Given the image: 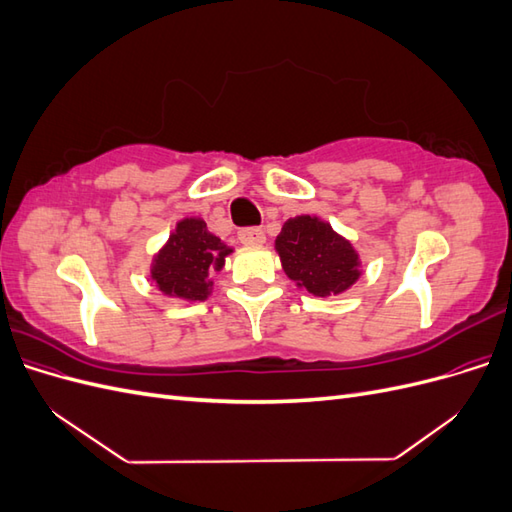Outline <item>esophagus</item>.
<instances>
[{
  "instance_id": "1",
  "label": "esophagus",
  "mask_w": 512,
  "mask_h": 512,
  "mask_svg": "<svg viewBox=\"0 0 512 512\" xmlns=\"http://www.w3.org/2000/svg\"><path fill=\"white\" fill-rule=\"evenodd\" d=\"M239 241L243 245H262L265 243V232L260 228H243L239 230Z\"/></svg>"
}]
</instances>
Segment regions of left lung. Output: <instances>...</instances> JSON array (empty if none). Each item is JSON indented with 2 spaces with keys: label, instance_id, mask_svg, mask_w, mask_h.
Wrapping results in <instances>:
<instances>
[{
  "label": "left lung",
  "instance_id": "obj_1",
  "mask_svg": "<svg viewBox=\"0 0 512 512\" xmlns=\"http://www.w3.org/2000/svg\"><path fill=\"white\" fill-rule=\"evenodd\" d=\"M282 269L314 297L346 292L361 277V258L352 243L316 215L290 218L275 239Z\"/></svg>",
  "mask_w": 512,
  "mask_h": 512
}]
</instances>
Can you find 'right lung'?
<instances>
[{
  "label": "right lung",
  "mask_w": 512,
  "mask_h": 512,
  "mask_svg": "<svg viewBox=\"0 0 512 512\" xmlns=\"http://www.w3.org/2000/svg\"><path fill=\"white\" fill-rule=\"evenodd\" d=\"M228 254H232V247L209 232L205 220L183 218L153 256L151 280L166 297L205 301L213 286L209 275L224 269Z\"/></svg>",
  "instance_id": "right-lung-1"
}]
</instances>
